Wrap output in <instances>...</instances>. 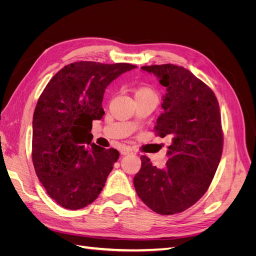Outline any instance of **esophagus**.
I'll return each instance as SVG.
<instances>
[{
    "instance_id": "esophagus-1",
    "label": "esophagus",
    "mask_w": 256,
    "mask_h": 256,
    "mask_svg": "<svg viewBox=\"0 0 256 256\" xmlns=\"http://www.w3.org/2000/svg\"><path fill=\"white\" fill-rule=\"evenodd\" d=\"M120 152L122 156H126V154H132V150H131L129 147H122V148H120Z\"/></svg>"
}]
</instances>
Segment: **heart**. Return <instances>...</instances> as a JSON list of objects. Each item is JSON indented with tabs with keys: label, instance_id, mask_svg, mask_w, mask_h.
Wrapping results in <instances>:
<instances>
[{
	"label": "heart",
	"instance_id": "b5f03b06",
	"mask_svg": "<svg viewBox=\"0 0 256 256\" xmlns=\"http://www.w3.org/2000/svg\"><path fill=\"white\" fill-rule=\"evenodd\" d=\"M140 94H154L152 90L150 88H142L136 92V95H140Z\"/></svg>",
	"mask_w": 256,
	"mask_h": 256
}]
</instances>
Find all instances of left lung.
<instances>
[{
	"instance_id": "obj_1",
	"label": "left lung",
	"mask_w": 256,
	"mask_h": 256,
	"mask_svg": "<svg viewBox=\"0 0 256 256\" xmlns=\"http://www.w3.org/2000/svg\"><path fill=\"white\" fill-rule=\"evenodd\" d=\"M141 69L157 76L166 88L154 131L172 142L164 168L141 157L134 184L152 210L174 214L203 196L219 166L223 147L219 104L214 92L184 67L164 64Z\"/></svg>"
}]
</instances>
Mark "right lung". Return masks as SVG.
<instances>
[{"instance_id": "obj_1", "label": "right lung", "mask_w": 256, "mask_h": 256, "mask_svg": "<svg viewBox=\"0 0 256 256\" xmlns=\"http://www.w3.org/2000/svg\"><path fill=\"white\" fill-rule=\"evenodd\" d=\"M136 66L76 62L49 81L33 116L32 158L48 194L76 210L98 198L120 152L92 143V120L104 115L106 88Z\"/></svg>"}]
</instances>
